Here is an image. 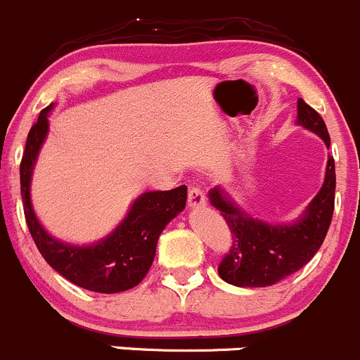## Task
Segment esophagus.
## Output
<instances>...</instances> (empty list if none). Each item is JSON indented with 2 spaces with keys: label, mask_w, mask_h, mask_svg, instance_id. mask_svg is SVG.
I'll return each instance as SVG.
<instances>
[{
  "label": "esophagus",
  "mask_w": 360,
  "mask_h": 360,
  "mask_svg": "<svg viewBox=\"0 0 360 360\" xmlns=\"http://www.w3.org/2000/svg\"><path fill=\"white\" fill-rule=\"evenodd\" d=\"M187 199H188V206H192V208H198V206H202L206 202L205 192H202L198 185H191V187H188Z\"/></svg>",
  "instance_id": "34e87169"
}]
</instances>
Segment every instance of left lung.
Returning <instances> with one entry per match:
<instances>
[{
  "label": "left lung",
  "instance_id": "8db88e82",
  "mask_svg": "<svg viewBox=\"0 0 360 360\" xmlns=\"http://www.w3.org/2000/svg\"><path fill=\"white\" fill-rule=\"evenodd\" d=\"M297 122L319 134L329 147L326 122L302 99L297 101ZM334 188L336 172L334 159L329 158L322 188L304 217L292 226H269L247 217L219 188H213L210 201L224 217L231 233L229 252L219 264L220 278L236 287H268L300 271L326 240L334 212Z\"/></svg>",
  "mask_w": 360,
  "mask_h": 360
}]
</instances>
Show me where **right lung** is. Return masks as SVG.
I'll use <instances>...</instances> for the list:
<instances>
[{
    "mask_svg": "<svg viewBox=\"0 0 360 360\" xmlns=\"http://www.w3.org/2000/svg\"><path fill=\"white\" fill-rule=\"evenodd\" d=\"M52 105L44 108L31 126L20 161V195L24 217L45 261L64 278L82 289L101 294H115L136 287L147 276L154 262L155 247L162 229L179 215L187 202V187L172 191L145 192L136 199L126 220L106 240L92 247H71L49 236L31 208L30 181L38 150L49 129L47 115Z\"/></svg>",
    "mask_w": 360,
    "mask_h": 360,
    "instance_id": "1",
    "label": "right lung"
}]
</instances>
